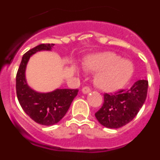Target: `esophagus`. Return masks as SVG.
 Masks as SVG:
<instances>
[{
	"mask_svg": "<svg viewBox=\"0 0 160 160\" xmlns=\"http://www.w3.org/2000/svg\"><path fill=\"white\" fill-rule=\"evenodd\" d=\"M82 92L84 94H88V93L90 92V89L88 87H84L82 89Z\"/></svg>",
	"mask_w": 160,
	"mask_h": 160,
	"instance_id": "obj_1",
	"label": "esophagus"
}]
</instances>
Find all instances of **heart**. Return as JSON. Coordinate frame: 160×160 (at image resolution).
Listing matches in <instances>:
<instances>
[{
  "instance_id": "heart-1",
  "label": "heart",
  "mask_w": 160,
  "mask_h": 160,
  "mask_svg": "<svg viewBox=\"0 0 160 160\" xmlns=\"http://www.w3.org/2000/svg\"><path fill=\"white\" fill-rule=\"evenodd\" d=\"M87 70L97 72L94 84L98 88L113 91L128 82L134 73V65L114 52H102L87 56L84 60Z\"/></svg>"
}]
</instances>
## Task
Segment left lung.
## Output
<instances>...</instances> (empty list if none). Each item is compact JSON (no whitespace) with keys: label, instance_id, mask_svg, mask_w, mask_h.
<instances>
[{"label":"left lung","instance_id":"obj_1","mask_svg":"<svg viewBox=\"0 0 160 160\" xmlns=\"http://www.w3.org/2000/svg\"><path fill=\"white\" fill-rule=\"evenodd\" d=\"M148 82L138 80L127 90L114 94H104V102L95 117L101 125L107 128H122L129 123L142 108L147 98Z\"/></svg>","mask_w":160,"mask_h":160}]
</instances>
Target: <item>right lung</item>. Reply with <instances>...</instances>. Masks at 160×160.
Instances as JSON below:
<instances>
[{
    "instance_id": "add662e5",
    "label": "right lung",
    "mask_w": 160,
    "mask_h": 160,
    "mask_svg": "<svg viewBox=\"0 0 160 160\" xmlns=\"http://www.w3.org/2000/svg\"><path fill=\"white\" fill-rule=\"evenodd\" d=\"M53 44H41L29 49L22 57L16 77V90L20 105L33 121L44 126L58 123L68 111L78 90L56 89L50 92L36 91L28 85L26 67L31 56L38 52L51 51Z\"/></svg>"
}]
</instances>
